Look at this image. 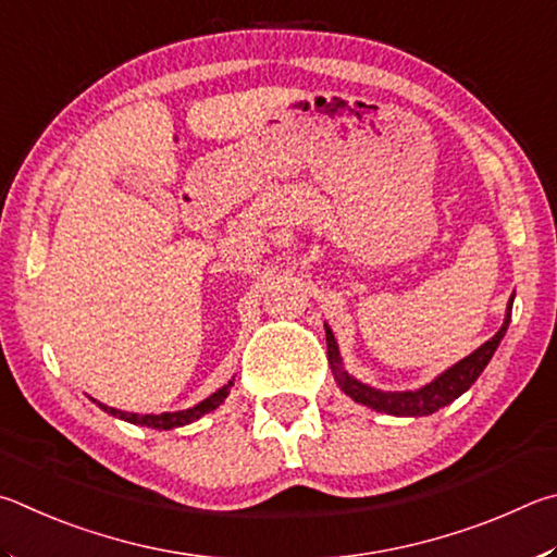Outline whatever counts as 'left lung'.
I'll return each mask as SVG.
<instances>
[{"mask_svg":"<svg viewBox=\"0 0 557 557\" xmlns=\"http://www.w3.org/2000/svg\"><path fill=\"white\" fill-rule=\"evenodd\" d=\"M511 306H513V296L509 300V308H506V320L499 333H496L492 339H486L480 349H474V352L470 357H465L462 362H457L455 367L447 369V372L437 376L435 382L418 388V392H379V388L357 382V379L349 376L345 369L339 367L343 362H339L335 337L325 327L327 359L330 364H333L339 388H343L347 396H352L357 404H364L369 408H374V411L392 413V416H431L437 411V408H443L450 401H455L457 396H462L467 388L476 382V376L482 374V369L490 364L494 349L499 347L506 327H509Z\"/></svg>","mask_w":557,"mask_h":557,"instance_id":"obj_1","label":"left lung"}]
</instances>
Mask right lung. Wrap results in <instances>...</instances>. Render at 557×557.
<instances>
[{
    "label": "right lung",
    "instance_id": "1",
    "mask_svg": "<svg viewBox=\"0 0 557 557\" xmlns=\"http://www.w3.org/2000/svg\"><path fill=\"white\" fill-rule=\"evenodd\" d=\"M232 386H234V382H227V384H224V386L220 388V392H214L212 396L205 398V401H200L198 406L185 408V411H173V413H159V416L149 413V416H141V413H124V411H116V408H107V406H102V404H100V408H104L107 413H112V416H116V418H124V421H129V423L149 425V428H156V431H169V428H178V425H185V423H193V421H198L200 416L214 411V408H218V406L224 401V398L230 396V388H232Z\"/></svg>",
    "mask_w": 557,
    "mask_h": 557
}]
</instances>
